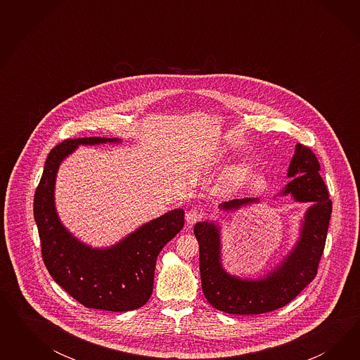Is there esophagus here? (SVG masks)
Masks as SVG:
<instances>
[{
    "mask_svg": "<svg viewBox=\"0 0 360 360\" xmlns=\"http://www.w3.org/2000/svg\"><path fill=\"white\" fill-rule=\"evenodd\" d=\"M202 218H203V212L200 210H198V208H190L186 212V221L190 226H193L194 223H196L198 220H200Z\"/></svg>",
    "mask_w": 360,
    "mask_h": 360,
    "instance_id": "1",
    "label": "esophagus"
}]
</instances>
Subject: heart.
<instances>
[{
	"label": "heart",
	"instance_id": "b5f03b06",
	"mask_svg": "<svg viewBox=\"0 0 360 360\" xmlns=\"http://www.w3.org/2000/svg\"><path fill=\"white\" fill-rule=\"evenodd\" d=\"M245 170H247L245 165H238V166H235L233 169H231V172H229V174L224 176L223 184H224V186H227V187L236 185L240 179H241V176L245 174Z\"/></svg>",
	"mask_w": 360,
	"mask_h": 360
}]
</instances>
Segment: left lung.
<instances>
[{
    "label": "left lung",
    "instance_id": "left-lung-1",
    "mask_svg": "<svg viewBox=\"0 0 360 360\" xmlns=\"http://www.w3.org/2000/svg\"><path fill=\"white\" fill-rule=\"evenodd\" d=\"M319 170L316 154L297 143L286 174L290 182L276 196L292 195L295 202L310 203V207L306 210L292 251L264 277L241 278L227 272L221 262L218 221L196 223L202 290L212 307L239 316L268 313L289 304L314 280L331 217V200ZM259 202L257 198L233 199L219 205V208L232 212Z\"/></svg>",
    "mask_w": 360,
    "mask_h": 360
}]
</instances>
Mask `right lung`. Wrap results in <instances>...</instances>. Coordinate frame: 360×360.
<instances>
[{
  "instance_id": "add662e5",
  "label": "right lung",
  "mask_w": 360,
  "mask_h": 360,
  "mask_svg": "<svg viewBox=\"0 0 360 360\" xmlns=\"http://www.w3.org/2000/svg\"><path fill=\"white\" fill-rule=\"evenodd\" d=\"M120 142V139L86 137L56 145L46 160L34 195V219L47 271L77 302L107 311H129L148 302L157 256L185 224V211L174 208L105 248H94L65 229L55 207L59 166L79 145Z\"/></svg>"
}]
</instances>
